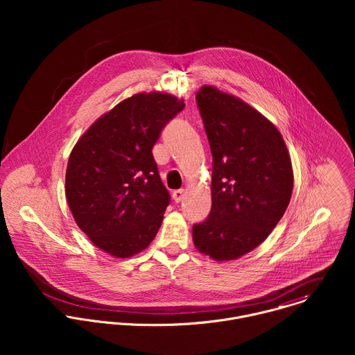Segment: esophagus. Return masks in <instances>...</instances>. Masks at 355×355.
Instances as JSON below:
<instances>
[{
    "instance_id": "34e87169",
    "label": "esophagus",
    "mask_w": 355,
    "mask_h": 355,
    "mask_svg": "<svg viewBox=\"0 0 355 355\" xmlns=\"http://www.w3.org/2000/svg\"><path fill=\"white\" fill-rule=\"evenodd\" d=\"M183 197H184V190H175L172 193V198L176 203L180 202L183 200Z\"/></svg>"
}]
</instances>
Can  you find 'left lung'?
Here are the masks:
<instances>
[{
	"mask_svg": "<svg viewBox=\"0 0 355 355\" xmlns=\"http://www.w3.org/2000/svg\"><path fill=\"white\" fill-rule=\"evenodd\" d=\"M197 105L213 155L211 209L193 225V241L216 261L261 245L293 194L291 158L277 128L246 102L203 86Z\"/></svg>",
	"mask_w": 355,
	"mask_h": 355,
	"instance_id": "obj_1",
	"label": "left lung"
}]
</instances>
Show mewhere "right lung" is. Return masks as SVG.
<instances>
[{
    "instance_id": "right-lung-1",
    "label": "right lung",
    "mask_w": 355,
    "mask_h": 355,
    "mask_svg": "<svg viewBox=\"0 0 355 355\" xmlns=\"http://www.w3.org/2000/svg\"><path fill=\"white\" fill-rule=\"evenodd\" d=\"M184 109L164 93H139L100 117L72 149L65 196L78 227L103 252L128 258L146 249L171 196L152 149Z\"/></svg>"
}]
</instances>
